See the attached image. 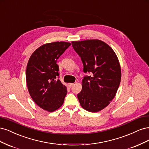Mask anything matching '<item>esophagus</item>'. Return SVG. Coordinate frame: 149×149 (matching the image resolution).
<instances>
[{"label":"esophagus","mask_w":149,"mask_h":149,"mask_svg":"<svg viewBox=\"0 0 149 149\" xmlns=\"http://www.w3.org/2000/svg\"><path fill=\"white\" fill-rule=\"evenodd\" d=\"M74 84V83H69V84H68V86H69V87L71 88L72 86H73Z\"/></svg>","instance_id":"esophagus-1"}]
</instances>
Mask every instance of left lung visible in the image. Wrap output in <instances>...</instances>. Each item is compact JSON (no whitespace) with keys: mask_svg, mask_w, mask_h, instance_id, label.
<instances>
[{"mask_svg":"<svg viewBox=\"0 0 149 149\" xmlns=\"http://www.w3.org/2000/svg\"><path fill=\"white\" fill-rule=\"evenodd\" d=\"M81 59L84 73L82 90L77 94L81 107L96 112L109 104L119 88L121 70L118 58L107 44L99 40L72 42Z\"/></svg>","mask_w":149,"mask_h":149,"instance_id":"8db88e82","label":"left lung"}]
</instances>
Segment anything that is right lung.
Wrapping results in <instances>:
<instances>
[{"instance_id": "1", "label": "right lung", "mask_w": 149, "mask_h": 149, "mask_svg": "<svg viewBox=\"0 0 149 149\" xmlns=\"http://www.w3.org/2000/svg\"><path fill=\"white\" fill-rule=\"evenodd\" d=\"M70 45L64 42L45 44L33 53L26 66L30 95L39 107L48 112L60 107L66 95V88L59 79L56 61Z\"/></svg>"}]
</instances>
